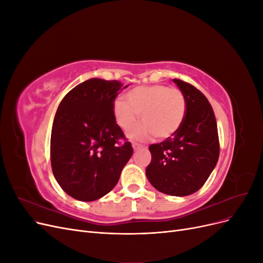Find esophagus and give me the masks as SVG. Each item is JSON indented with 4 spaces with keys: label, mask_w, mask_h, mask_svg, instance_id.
I'll return each instance as SVG.
<instances>
[{
    "label": "esophagus",
    "mask_w": 263,
    "mask_h": 263,
    "mask_svg": "<svg viewBox=\"0 0 263 263\" xmlns=\"http://www.w3.org/2000/svg\"><path fill=\"white\" fill-rule=\"evenodd\" d=\"M142 147H144V146L140 145V144H138V142H133V148H134V150L140 149V148H142Z\"/></svg>",
    "instance_id": "34e87169"
}]
</instances>
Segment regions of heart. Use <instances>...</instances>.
Here are the masks:
<instances>
[{
    "instance_id": "b5f03b06",
    "label": "heart",
    "mask_w": 263,
    "mask_h": 263,
    "mask_svg": "<svg viewBox=\"0 0 263 263\" xmlns=\"http://www.w3.org/2000/svg\"><path fill=\"white\" fill-rule=\"evenodd\" d=\"M127 101L117 99L113 113L118 126L130 130L139 118V125L129 133L133 139L146 140L153 135L165 139L177 133L184 121L186 102L184 94L176 87L163 84L138 86L127 93Z\"/></svg>"
}]
</instances>
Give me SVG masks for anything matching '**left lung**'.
Returning <instances> with one entry per match:
<instances>
[{
  "mask_svg": "<svg viewBox=\"0 0 263 263\" xmlns=\"http://www.w3.org/2000/svg\"><path fill=\"white\" fill-rule=\"evenodd\" d=\"M184 94L186 112L177 133L149 146L151 162L146 169L149 182L159 192L186 196L200 190L219 157L216 118L205 95L195 86L173 79Z\"/></svg>",
  "mask_w": 263,
  "mask_h": 263,
  "instance_id": "8db88e82",
  "label": "left lung"
}]
</instances>
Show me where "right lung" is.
Instances as JSON below:
<instances>
[{"mask_svg":"<svg viewBox=\"0 0 263 263\" xmlns=\"http://www.w3.org/2000/svg\"><path fill=\"white\" fill-rule=\"evenodd\" d=\"M122 89L117 80L92 78L73 87L58 106L51 169L61 189L76 200L92 202L110 192L134 153L113 113Z\"/></svg>","mask_w":263,"mask_h":263,"instance_id":"1","label":"right lung"}]
</instances>
